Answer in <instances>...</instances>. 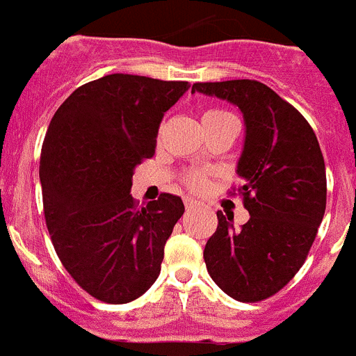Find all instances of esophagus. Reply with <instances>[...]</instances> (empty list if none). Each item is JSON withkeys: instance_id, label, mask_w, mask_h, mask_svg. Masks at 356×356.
I'll return each mask as SVG.
<instances>
[{"instance_id": "34e87169", "label": "esophagus", "mask_w": 356, "mask_h": 356, "mask_svg": "<svg viewBox=\"0 0 356 356\" xmlns=\"http://www.w3.org/2000/svg\"><path fill=\"white\" fill-rule=\"evenodd\" d=\"M184 203H185V209H187V210H194V209H197V205H200L197 201L191 200V197H185Z\"/></svg>"}]
</instances>
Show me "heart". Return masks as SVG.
I'll list each match as a JSON object with an SVG mask.
<instances>
[{"instance_id":"b5f03b06","label":"heart","mask_w":356,"mask_h":356,"mask_svg":"<svg viewBox=\"0 0 356 356\" xmlns=\"http://www.w3.org/2000/svg\"><path fill=\"white\" fill-rule=\"evenodd\" d=\"M226 114H228V112H225V110L210 108V110H207L205 114H203V122L213 121V119L222 118V115H226ZM184 184L187 185L191 191H201V188L205 187V184H207V175L201 171H191L184 176Z\"/></svg>"}]
</instances>
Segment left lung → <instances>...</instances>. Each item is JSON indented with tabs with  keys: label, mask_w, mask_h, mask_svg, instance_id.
<instances>
[{
	"label": "left lung",
	"mask_w": 356,
	"mask_h": 356,
	"mask_svg": "<svg viewBox=\"0 0 356 356\" xmlns=\"http://www.w3.org/2000/svg\"><path fill=\"white\" fill-rule=\"evenodd\" d=\"M193 92L234 103L246 124L237 193L250 219L235 228L234 213L217 210L216 234L203 251L207 269L229 298L267 300L300 271L325 216L319 143L307 119L260 81H207Z\"/></svg>",
	"instance_id": "1"
}]
</instances>
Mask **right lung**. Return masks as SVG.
I'll use <instances>...</instances> for the list:
<instances>
[{
  "instance_id": "obj_1",
  "label": "right lung",
  "mask_w": 356,
  "mask_h": 356,
  "mask_svg": "<svg viewBox=\"0 0 356 356\" xmlns=\"http://www.w3.org/2000/svg\"><path fill=\"white\" fill-rule=\"evenodd\" d=\"M188 87L115 72L78 87L49 122L39 169L46 226L69 275L96 300L130 303L159 278L184 201L163 193L139 209L131 178Z\"/></svg>"
}]
</instances>
